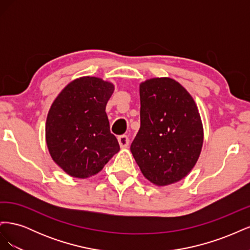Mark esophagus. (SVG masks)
I'll return each instance as SVG.
<instances>
[{
	"label": "esophagus",
	"instance_id": "1",
	"mask_svg": "<svg viewBox=\"0 0 250 250\" xmlns=\"http://www.w3.org/2000/svg\"><path fill=\"white\" fill-rule=\"evenodd\" d=\"M118 141H119L121 148H126V147H128V145H129V138H128L125 134L120 135V137L118 138Z\"/></svg>",
	"mask_w": 250,
	"mask_h": 250
}]
</instances>
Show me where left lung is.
I'll return each instance as SVG.
<instances>
[{"label":"left lung","instance_id":"left-lung-1","mask_svg":"<svg viewBox=\"0 0 250 250\" xmlns=\"http://www.w3.org/2000/svg\"><path fill=\"white\" fill-rule=\"evenodd\" d=\"M141 127L130 150L143 175L155 186L185 178L197 163L203 127L192 96L174 79L140 84Z\"/></svg>","mask_w":250,"mask_h":250}]
</instances>
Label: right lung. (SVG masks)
<instances>
[{"label": "right lung", "mask_w": 250, "mask_h": 250, "mask_svg": "<svg viewBox=\"0 0 250 250\" xmlns=\"http://www.w3.org/2000/svg\"><path fill=\"white\" fill-rule=\"evenodd\" d=\"M115 86L98 77H80L67 84L52 103L46 142L52 160L70 176L99 173L119 152L105 107Z\"/></svg>", "instance_id": "right-lung-1"}]
</instances>
